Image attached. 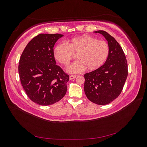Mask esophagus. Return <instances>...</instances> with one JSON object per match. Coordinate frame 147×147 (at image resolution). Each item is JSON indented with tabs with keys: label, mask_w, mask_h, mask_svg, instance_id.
I'll list each match as a JSON object with an SVG mask.
<instances>
[{
	"label": "esophagus",
	"mask_w": 147,
	"mask_h": 147,
	"mask_svg": "<svg viewBox=\"0 0 147 147\" xmlns=\"http://www.w3.org/2000/svg\"><path fill=\"white\" fill-rule=\"evenodd\" d=\"M76 77H77L76 75H70L69 78H70V80H73V79L76 78Z\"/></svg>",
	"instance_id": "1"
}]
</instances>
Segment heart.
Wrapping results in <instances>:
<instances>
[{"label": "heart", "mask_w": 147, "mask_h": 147, "mask_svg": "<svg viewBox=\"0 0 147 147\" xmlns=\"http://www.w3.org/2000/svg\"><path fill=\"white\" fill-rule=\"evenodd\" d=\"M56 45L53 49L55 58L64 66H67L77 55V61L67 68L71 74L82 72L86 68L95 70L103 65L110 53L109 44L88 35H82Z\"/></svg>", "instance_id": "heart-1"}]
</instances>
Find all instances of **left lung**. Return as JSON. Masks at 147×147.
Returning <instances> with one entry per match:
<instances>
[{
	"instance_id": "8db88e82",
	"label": "left lung",
	"mask_w": 147,
	"mask_h": 147,
	"mask_svg": "<svg viewBox=\"0 0 147 147\" xmlns=\"http://www.w3.org/2000/svg\"><path fill=\"white\" fill-rule=\"evenodd\" d=\"M108 42V59L100 67L84 75V90L87 98L98 105L110 103L119 96L128 74L127 63L122 48L112 36L104 30L95 31Z\"/></svg>"
}]
</instances>
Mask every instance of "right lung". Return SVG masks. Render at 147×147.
Segmentation results:
<instances>
[{"label":"right lung","mask_w":147,"mask_h":147,"mask_svg":"<svg viewBox=\"0 0 147 147\" xmlns=\"http://www.w3.org/2000/svg\"><path fill=\"white\" fill-rule=\"evenodd\" d=\"M63 36L40 34L26 45L20 59L18 72L22 86L35 103L50 105L59 101L67 92L69 75L56 62L53 47Z\"/></svg>","instance_id":"right-lung-1"}]
</instances>
